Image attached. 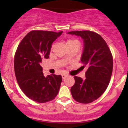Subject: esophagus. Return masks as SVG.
<instances>
[{"label":"esophagus","instance_id":"1","mask_svg":"<svg viewBox=\"0 0 128 128\" xmlns=\"http://www.w3.org/2000/svg\"><path fill=\"white\" fill-rule=\"evenodd\" d=\"M68 75L67 74H62V79H64V78H66L67 77H68Z\"/></svg>","mask_w":128,"mask_h":128}]
</instances>
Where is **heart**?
Here are the masks:
<instances>
[{
    "instance_id": "obj_1",
    "label": "heart",
    "mask_w": 128,
    "mask_h": 128,
    "mask_svg": "<svg viewBox=\"0 0 128 128\" xmlns=\"http://www.w3.org/2000/svg\"><path fill=\"white\" fill-rule=\"evenodd\" d=\"M77 42L76 40H73V39H68L66 40V45L70 44L72 43V42Z\"/></svg>"
}]
</instances>
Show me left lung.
<instances>
[{"instance_id": "left-lung-1", "label": "left lung", "mask_w": 128, "mask_h": 128, "mask_svg": "<svg viewBox=\"0 0 128 128\" xmlns=\"http://www.w3.org/2000/svg\"><path fill=\"white\" fill-rule=\"evenodd\" d=\"M69 34L80 36L84 48L81 61L88 68L85 80L74 76L75 84L70 88L72 96L77 102L90 104L102 96L110 83L113 61L106 41L99 34L89 30L75 31Z\"/></svg>"}]
</instances>
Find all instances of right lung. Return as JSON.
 <instances>
[{
  "instance_id": "1",
  "label": "right lung",
  "mask_w": 128,
  "mask_h": 128,
  "mask_svg": "<svg viewBox=\"0 0 128 128\" xmlns=\"http://www.w3.org/2000/svg\"><path fill=\"white\" fill-rule=\"evenodd\" d=\"M62 33L31 31L18 46L14 57L15 77L23 92L33 101H51L59 92L62 76L52 74L44 77L41 63L48 59L51 44Z\"/></svg>"
}]
</instances>
